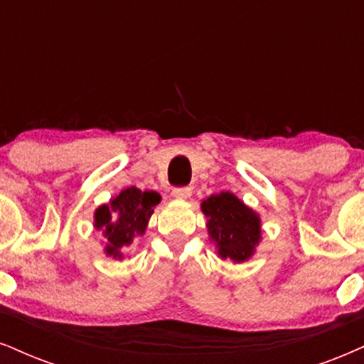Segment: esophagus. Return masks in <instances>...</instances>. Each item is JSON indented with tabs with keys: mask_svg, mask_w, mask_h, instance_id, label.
Returning a JSON list of instances; mask_svg holds the SVG:
<instances>
[{
	"mask_svg": "<svg viewBox=\"0 0 364 364\" xmlns=\"http://www.w3.org/2000/svg\"><path fill=\"white\" fill-rule=\"evenodd\" d=\"M191 194H192L191 187H177V189L172 191V196L175 197V199H181V200L189 199Z\"/></svg>",
	"mask_w": 364,
	"mask_h": 364,
	"instance_id": "34e87169",
	"label": "esophagus"
}]
</instances>
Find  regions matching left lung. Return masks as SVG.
Wrapping results in <instances>:
<instances>
[{
	"mask_svg": "<svg viewBox=\"0 0 364 364\" xmlns=\"http://www.w3.org/2000/svg\"><path fill=\"white\" fill-rule=\"evenodd\" d=\"M200 209L208 218L209 240L216 245L219 257L235 263L253 257L262 240V223L253 209L231 192L208 197Z\"/></svg>",
	"mask_w": 364,
	"mask_h": 364,
	"instance_id": "8db88e82",
	"label": "left lung"
}]
</instances>
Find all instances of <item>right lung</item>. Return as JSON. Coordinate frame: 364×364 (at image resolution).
<instances>
[{
	"mask_svg": "<svg viewBox=\"0 0 364 364\" xmlns=\"http://www.w3.org/2000/svg\"><path fill=\"white\" fill-rule=\"evenodd\" d=\"M160 203V194L141 192L136 187L121 191L114 199L102 204L94 213V228L106 237L105 253L116 259L123 258V248L136 236L145 235L154 208Z\"/></svg>",
	"mask_w": 364,
	"mask_h": 364,
	"instance_id": "add662e5",
	"label": "right lung"
}]
</instances>
